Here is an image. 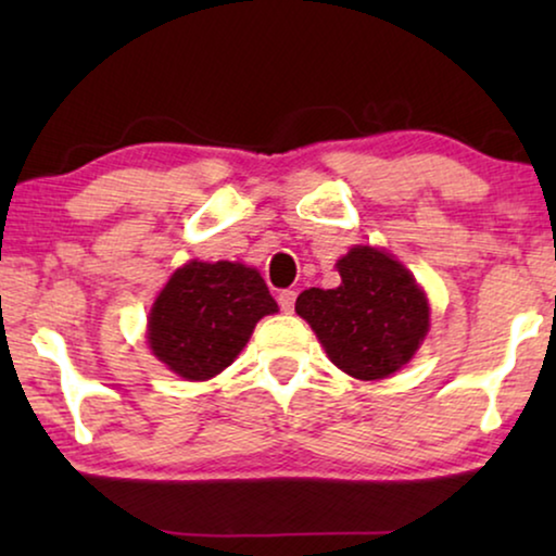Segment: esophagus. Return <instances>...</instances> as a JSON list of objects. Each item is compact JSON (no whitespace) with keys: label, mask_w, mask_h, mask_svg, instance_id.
<instances>
[{"label":"esophagus","mask_w":556,"mask_h":556,"mask_svg":"<svg viewBox=\"0 0 556 556\" xmlns=\"http://www.w3.org/2000/svg\"><path fill=\"white\" fill-rule=\"evenodd\" d=\"M278 303H280V311H286V314H293L295 291H280L278 293Z\"/></svg>","instance_id":"esophagus-1"}]
</instances>
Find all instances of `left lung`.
<instances>
[{
  "label": "left lung",
  "mask_w": 556,
  "mask_h": 556,
  "mask_svg": "<svg viewBox=\"0 0 556 556\" xmlns=\"http://www.w3.org/2000/svg\"><path fill=\"white\" fill-rule=\"evenodd\" d=\"M339 288H308L295 314L349 377L384 379L405 367L430 329L428 295L384 250L356 245L337 263Z\"/></svg>",
  "instance_id": "8db88e82"
}]
</instances>
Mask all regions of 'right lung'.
Wrapping results in <instances>:
<instances>
[{
  "label": "right lung",
  "mask_w": 556,
  "mask_h": 556,
  "mask_svg": "<svg viewBox=\"0 0 556 556\" xmlns=\"http://www.w3.org/2000/svg\"><path fill=\"white\" fill-rule=\"evenodd\" d=\"M278 303L255 268L242 263L192 261L174 270L149 314V346L174 375L204 382L248 344Z\"/></svg>",
  "instance_id": "1"
}]
</instances>
